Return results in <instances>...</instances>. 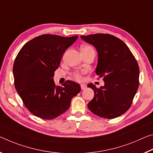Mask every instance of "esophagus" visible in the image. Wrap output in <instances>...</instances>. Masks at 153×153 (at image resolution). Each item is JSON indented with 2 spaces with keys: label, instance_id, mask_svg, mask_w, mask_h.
Wrapping results in <instances>:
<instances>
[{
  "label": "esophagus",
  "instance_id": "34e87169",
  "mask_svg": "<svg viewBox=\"0 0 153 153\" xmlns=\"http://www.w3.org/2000/svg\"><path fill=\"white\" fill-rule=\"evenodd\" d=\"M81 89H85L87 87V85H85V84H81Z\"/></svg>",
  "mask_w": 153,
  "mask_h": 153
}]
</instances>
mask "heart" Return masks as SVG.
I'll return each mask as SVG.
<instances>
[{"mask_svg":"<svg viewBox=\"0 0 153 153\" xmlns=\"http://www.w3.org/2000/svg\"><path fill=\"white\" fill-rule=\"evenodd\" d=\"M81 49H92V47H89V46H83L81 48ZM74 78L77 79V80H81V74L80 73H78V72H76V73H74Z\"/></svg>","mask_w":153,"mask_h":153,"instance_id":"obj_1","label":"heart"}]
</instances>
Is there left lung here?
Returning <instances> with one entry per match:
<instances>
[{
	"label": "left lung",
	"instance_id": "1",
	"mask_svg": "<svg viewBox=\"0 0 153 153\" xmlns=\"http://www.w3.org/2000/svg\"><path fill=\"white\" fill-rule=\"evenodd\" d=\"M81 38L94 45L98 53L96 74L103 77L104 85L94 91L88 108L104 119H114L124 114L132 104L139 86L140 70L135 57L123 41L113 35L95 34Z\"/></svg>",
	"mask_w": 153,
	"mask_h": 153
}]
</instances>
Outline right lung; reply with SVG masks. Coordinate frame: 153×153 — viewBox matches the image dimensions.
<instances>
[{
  "label": "right lung",
  "instance_id": "right-lung-1",
  "mask_svg": "<svg viewBox=\"0 0 153 153\" xmlns=\"http://www.w3.org/2000/svg\"><path fill=\"white\" fill-rule=\"evenodd\" d=\"M77 38L42 34L25 44L17 54L13 68L15 87L35 116L56 118L69 108L72 97L81 91L76 82L67 81L60 87L53 81L64 52Z\"/></svg>",
  "mask_w": 153,
  "mask_h": 153
}]
</instances>
